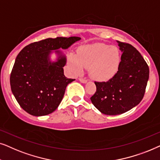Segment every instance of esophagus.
<instances>
[{
	"label": "esophagus",
	"instance_id": "1",
	"mask_svg": "<svg viewBox=\"0 0 160 160\" xmlns=\"http://www.w3.org/2000/svg\"><path fill=\"white\" fill-rule=\"evenodd\" d=\"M79 80H80V82H81L82 83H86L87 81H88L86 78H79Z\"/></svg>",
	"mask_w": 160,
	"mask_h": 160
}]
</instances>
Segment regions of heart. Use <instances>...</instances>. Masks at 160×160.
<instances>
[{"label": "heart", "instance_id": "1", "mask_svg": "<svg viewBox=\"0 0 160 160\" xmlns=\"http://www.w3.org/2000/svg\"><path fill=\"white\" fill-rule=\"evenodd\" d=\"M69 63L76 73L89 69L90 75L97 80H106L116 74L120 61L118 48L105 44H95L80 48L78 54L69 55Z\"/></svg>", "mask_w": 160, "mask_h": 160}]
</instances>
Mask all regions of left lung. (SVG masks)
Masks as SVG:
<instances>
[{"label": "left lung", "mask_w": 160, "mask_h": 160, "mask_svg": "<svg viewBox=\"0 0 160 160\" xmlns=\"http://www.w3.org/2000/svg\"><path fill=\"white\" fill-rule=\"evenodd\" d=\"M122 52L118 72L107 82H95L91 97L102 113L116 116L135 108L143 98L149 69L141 54L131 44L117 41Z\"/></svg>", "instance_id": "1"}]
</instances>
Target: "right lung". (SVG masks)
I'll return each instance as SVG.
<instances>
[{
  "label": "right lung",
  "instance_id": "obj_1",
  "mask_svg": "<svg viewBox=\"0 0 160 160\" xmlns=\"http://www.w3.org/2000/svg\"><path fill=\"white\" fill-rule=\"evenodd\" d=\"M80 37L48 38L25 47L15 59L10 76L12 92L20 107L35 116H46L60 105L67 85L63 67L67 50ZM57 58L52 60L51 55Z\"/></svg>",
  "mask_w": 160,
  "mask_h": 160
}]
</instances>
